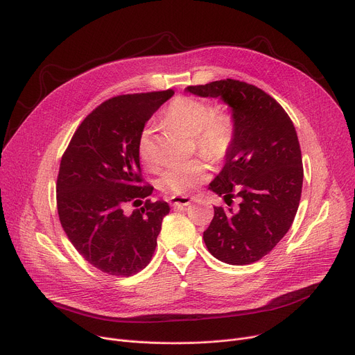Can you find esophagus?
<instances>
[{
	"mask_svg": "<svg viewBox=\"0 0 355 355\" xmlns=\"http://www.w3.org/2000/svg\"><path fill=\"white\" fill-rule=\"evenodd\" d=\"M170 202L173 207H187L193 202V198L188 196H174L171 197Z\"/></svg>",
	"mask_w": 355,
	"mask_h": 355,
	"instance_id": "esophagus-1",
	"label": "esophagus"
}]
</instances>
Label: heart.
<instances>
[{"instance_id":"1","label":"heart","mask_w":355,"mask_h":355,"mask_svg":"<svg viewBox=\"0 0 355 355\" xmlns=\"http://www.w3.org/2000/svg\"><path fill=\"white\" fill-rule=\"evenodd\" d=\"M165 120L187 134L194 135L197 148L211 159H220L227 153L234 132L232 118L225 112H212L209 104L194 97H177L164 111ZM138 154L146 165L158 159V147L153 127H146L138 138ZM207 165L201 161L177 164L165 170L159 177L164 191L187 194L205 181Z\"/></svg>"}]
</instances>
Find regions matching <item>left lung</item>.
Segmentation results:
<instances>
[{
  "mask_svg": "<svg viewBox=\"0 0 355 355\" xmlns=\"http://www.w3.org/2000/svg\"><path fill=\"white\" fill-rule=\"evenodd\" d=\"M185 91L220 98L230 107L234 124L224 167L208 185L228 207H214L204 243L225 264L255 263L288 232L300 205L304 171L294 124L268 94L239 80ZM232 196L239 198L237 210L229 207Z\"/></svg>",
  "mask_w": 355,
  "mask_h": 355,
  "instance_id": "8db88e82",
  "label": "left lung"
}]
</instances>
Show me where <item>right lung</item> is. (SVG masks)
<instances>
[{
	"label": "right lung",
	"mask_w": 355,
	"mask_h": 355,
	"mask_svg": "<svg viewBox=\"0 0 355 355\" xmlns=\"http://www.w3.org/2000/svg\"><path fill=\"white\" fill-rule=\"evenodd\" d=\"M173 89L114 97L94 110L65 150L57 180V208L68 240L92 267L130 277L151 261L165 201L147 200L127 214V202L153 194L141 185L138 138Z\"/></svg>",
	"instance_id": "add662e5"
}]
</instances>
